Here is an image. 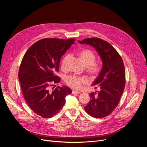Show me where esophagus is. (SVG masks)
I'll list each match as a JSON object with an SVG mask.
<instances>
[{"mask_svg":"<svg viewBox=\"0 0 147 147\" xmlns=\"http://www.w3.org/2000/svg\"><path fill=\"white\" fill-rule=\"evenodd\" d=\"M80 92H78V91H72V94H76V95H78V94H80Z\"/></svg>","mask_w":147,"mask_h":147,"instance_id":"34e87169","label":"esophagus"}]
</instances>
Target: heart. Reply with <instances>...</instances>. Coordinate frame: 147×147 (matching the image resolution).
<instances>
[{
    "label": "heart",
    "mask_w": 147,
    "mask_h": 147,
    "mask_svg": "<svg viewBox=\"0 0 147 147\" xmlns=\"http://www.w3.org/2000/svg\"><path fill=\"white\" fill-rule=\"evenodd\" d=\"M78 56L81 59L84 65L86 66V72L92 77H96L101 71V65L99 62L95 61L96 56L94 53L90 49H84L78 53ZM70 57L69 54L66 55L61 61V67L65 69ZM66 84L74 90H80L82 85L87 82L85 77H80L74 75L67 76L65 78Z\"/></svg>",
    "instance_id": "obj_1"
}]
</instances>
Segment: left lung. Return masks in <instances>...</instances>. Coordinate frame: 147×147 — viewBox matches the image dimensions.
<instances>
[{
  "label": "left lung",
  "instance_id": "obj_1",
  "mask_svg": "<svg viewBox=\"0 0 147 147\" xmlns=\"http://www.w3.org/2000/svg\"><path fill=\"white\" fill-rule=\"evenodd\" d=\"M81 44L93 47L102 61V67L92 86L100 90L90 94V100L84 107L86 112L95 118L110 115L116 108L124 90L125 69L123 60L108 42L98 38L78 40Z\"/></svg>",
  "mask_w": 147,
  "mask_h": 147
}]
</instances>
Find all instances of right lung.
<instances>
[{
    "instance_id": "add662e5",
    "label": "right lung",
    "mask_w": 147,
    "mask_h": 147,
    "mask_svg": "<svg viewBox=\"0 0 147 147\" xmlns=\"http://www.w3.org/2000/svg\"><path fill=\"white\" fill-rule=\"evenodd\" d=\"M74 38H45L34 43L26 52L19 69L22 92L30 108L38 115L50 118L64 106L71 90L66 86L51 87L60 81L56 75L60 60L74 43ZM58 85V84H57Z\"/></svg>"
}]
</instances>
